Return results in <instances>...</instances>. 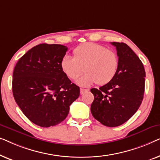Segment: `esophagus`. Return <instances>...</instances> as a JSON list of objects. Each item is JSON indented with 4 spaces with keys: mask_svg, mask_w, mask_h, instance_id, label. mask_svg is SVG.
<instances>
[{
    "mask_svg": "<svg viewBox=\"0 0 160 160\" xmlns=\"http://www.w3.org/2000/svg\"><path fill=\"white\" fill-rule=\"evenodd\" d=\"M88 91H89L88 89H83V88H80V94H81V95H82V94H84L85 93H86V92H88Z\"/></svg>",
    "mask_w": 160,
    "mask_h": 160,
    "instance_id": "esophagus-1",
    "label": "esophagus"
}]
</instances>
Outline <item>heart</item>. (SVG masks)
I'll list each match as a JSON object with an SVG mask.
<instances>
[{
    "label": "heart",
    "instance_id": "b5f03b06",
    "mask_svg": "<svg viewBox=\"0 0 160 160\" xmlns=\"http://www.w3.org/2000/svg\"><path fill=\"white\" fill-rule=\"evenodd\" d=\"M74 57L65 55L61 59L60 67L69 79L77 80L80 86L88 87L96 83L104 85L111 82L118 70V56L114 51L94 42L81 44L73 50Z\"/></svg>",
    "mask_w": 160,
    "mask_h": 160
}]
</instances>
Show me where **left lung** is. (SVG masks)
I'll return each mask as SVG.
<instances>
[{"mask_svg":"<svg viewBox=\"0 0 160 160\" xmlns=\"http://www.w3.org/2000/svg\"><path fill=\"white\" fill-rule=\"evenodd\" d=\"M111 44L116 47L118 56V72L108 84L91 89L94 96L91 111L102 125L117 127L127 122L141 104L146 72L140 58L127 44Z\"/></svg>","mask_w":160,"mask_h":160,"instance_id":"1","label":"left lung"}]
</instances>
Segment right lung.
Returning <instances> with one entry per match:
<instances>
[{"label":"right lung","instance_id":"obj_1","mask_svg":"<svg viewBox=\"0 0 160 160\" xmlns=\"http://www.w3.org/2000/svg\"><path fill=\"white\" fill-rule=\"evenodd\" d=\"M67 47L42 43L19 58L13 72L16 102L31 122L42 128L62 122L69 106L80 96V88L63 73L60 62Z\"/></svg>","mask_w":160,"mask_h":160}]
</instances>
